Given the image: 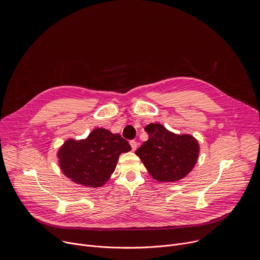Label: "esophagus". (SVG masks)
I'll return each instance as SVG.
<instances>
[{"instance_id": "34e87169", "label": "esophagus", "mask_w": 260, "mask_h": 260, "mask_svg": "<svg viewBox=\"0 0 260 260\" xmlns=\"http://www.w3.org/2000/svg\"><path fill=\"white\" fill-rule=\"evenodd\" d=\"M131 146H132V149L135 151L136 149H137V147H138V144H137V142L136 141H131Z\"/></svg>"}]
</instances>
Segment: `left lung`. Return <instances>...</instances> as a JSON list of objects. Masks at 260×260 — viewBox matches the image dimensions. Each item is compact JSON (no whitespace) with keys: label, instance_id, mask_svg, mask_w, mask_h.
Segmentation results:
<instances>
[{"label":"left lung","instance_id":"1","mask_svg":"<svg viewBox=\"0 0 260 260\" xmlns=\"http://www.w3.org/2000/svg\"><path fill=\"white\" fill-rule=\"evenodd\" d=\"M149 139L136 150L153 179L175 182L184 178L196 165L200 147L191 135H178L159 123L145 127Z\"/></svg>","mask_w":260,"mask_h":260}]
</instances>
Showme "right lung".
<instances>
[{
  "instance_id": "right-lung-1",
  "label": "right lung",
  "mask_w": 260,
  "mask_h": 260,
  "mask_svg": "<svg viewBox=\"0 0 260 260\" xmlns=\"http://www.w3.org/2000/svg\"><path fill=\"white\" fill-rule=\"evenodd\" d=\"M131 150V145L119 134L98 127L86 139L66 140L57 156L62 172L72 181L101 187L115 171L119 155Z\"/></svg>"
}]
</instances>
